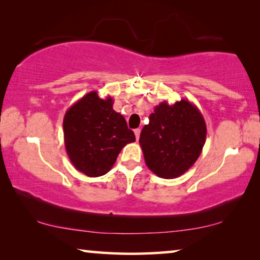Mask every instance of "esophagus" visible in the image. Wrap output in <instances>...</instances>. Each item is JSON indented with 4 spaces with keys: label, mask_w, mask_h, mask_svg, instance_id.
Listing matches in <instances>:
<instances>
[{
    "label": "esophagus",
    "mask_w": 260,
    "mask_h": 260,
    "mask_svg": "<svg viewBox=\"0 0 260 260\" xmlns=\"http://www.w3.org/2000/svg\"><path fill=\"white\" fill-rule=\"evenodd\" d=\"M134 134H135V138H136V140L139 141V139H140V134H141V129H140V128H136V129L134 131Z\"/></svg>",
    "instance_id": "1"
}]
</instances>
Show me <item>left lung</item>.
<instances>
[{
	"label": "left lung",
	"mask_w": 260,
	"mask_h": 260,
	"mask_svg": "<svg viewBox=\"0 0 260 260\" xmlns=\"http://www.w3.org/2000/svg\"><path fill=\"white\" fill-rule=\"evenodd\" d=\"M206 125L196 105L182 99L174 104L161 102L149 116L140 135L148 169L162 179L182 175L203 150Z\"/></svg>",
	"instance_id": "left-lung-1"
}]
</instances>
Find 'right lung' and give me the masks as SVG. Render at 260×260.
Returning a JSON list of instances; mask_svg holds the SVG:
<instances>
[{"instance_id":"1","label":"right lung","mask_w":260,"mask_h":260,"mask_svg":"<svg viewBox=\"0 0 260 260\" xmlns=\"http://www.w3.org/2000/svg\"><path fill=\"white\" fill-rule=\"evenodd\" d=\"M113 100L90 91L70 107L63 120L68 156L87 177L107 174L127 143L135 141L122 114L112 108Z\"/></svg>"}]
</instances>
